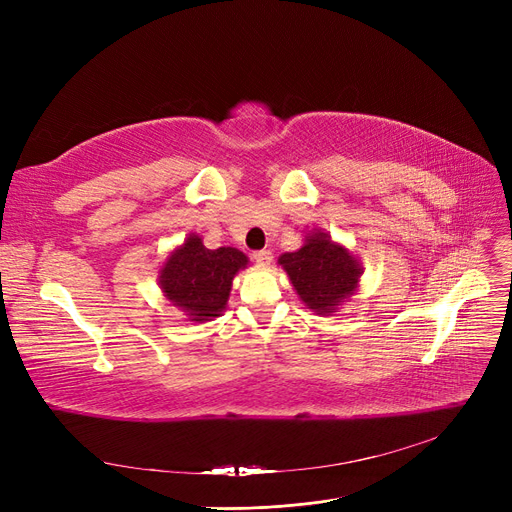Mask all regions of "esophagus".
Masks as SVG:
<instances>
[{
	"label": "esophagus",
	"instance_id": "34e87169",
	"mask_svg": "<svg viewBox=\"0 0 512 512\" xmlns=\"http://www.w3.org/2000/svg\"><path fill=\"white\" fill-rule=\"evenodd\" d=\"M271 260H273V254L269 250H260L254 254V262L258 267H269Z\"/></svg>",
	"mask_w": 512,
	"mask_h": 512
}]
</instances>
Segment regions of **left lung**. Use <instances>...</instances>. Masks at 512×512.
<instances>
[{"mask_svg": "<svg viewBox=\"0 0 512 512\" xmlns=\"http://www.w3.org/2000/svg\"><path fill=\"white\" fill-rule=\"evenodd\" d=\"M288 273L299 299L320 316H329L352 297L363 273L344 245L331 241L327 232H312L297 252L277 260Z\"/></svg>", "mask_w": 512, "mask_h": 512, "instance_id": "obj_1", "label": "left lung"}]
</instances>
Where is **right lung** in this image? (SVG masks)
<instances>
[{
    "instance_id": "add662e5",
    "label": "right lung",
    "mask_w": 512,
    "mask_h": 512,
    "mask_svg": "<svg viewBox=\"0 0 512 512\" xmlns=\"http://www.w3.org/2000/svg\"><path fill=\"white\" fill-rule=\"evenodd\" d=\"M247 267V256L237 247L209 250L198 235H190L170 252L158 282L164 297L194 322L222 316L235 275Z\"/></svg>"
}]
</instances>
